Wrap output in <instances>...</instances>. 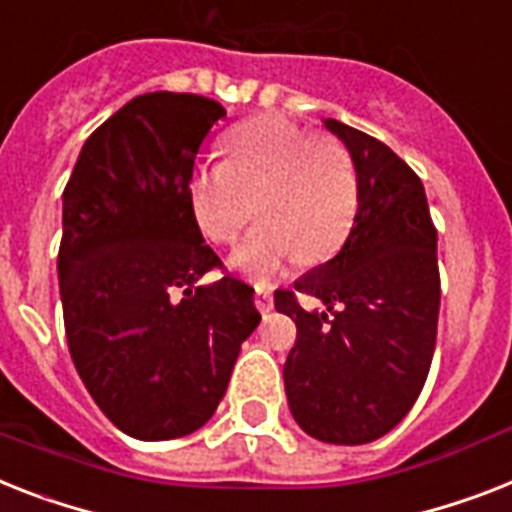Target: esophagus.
Returning <instances> with one entry per match:
<instances>
[{
  "label": "esophagus",
  "instance_id": "obj_1",
  "mask_svg": "<svg viewBox=\"0 0 512 512\" xmlns=\"http://www.w3.org/2000/svg\"><path fill=\"white\" fill-rule=\"evenodd\" d=\"M255 305H257V310H260V313H263V315H268L270 310H273V294H270V289H263V286H257Z\"/></svg>",
  "mask_w": 512,
  "mask_h": 512
}]
</instances>
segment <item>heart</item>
Returning a JSON list of instances; mask_svg holds the SVG:
<instances>
[{
  "mask_svg": "<svg viewBox=\"0 0 512 512\" xmlns=\"http://www.w3.org/2000/svg\"><path fill=\"white\" fill-rule=\"evenodd\" d=\"M226 160L199 162L189 178L202 234L228 244L252 215L255 228L231 252V268L270 284L297 257L326 263L342 249L360 202L350 149L284 115H257L223 139Z\"/></svg>",
  "mask_w": 512,
  "mask_h": 512,
  "instance_id": "obj_1",
  "label": "heart"
}]
</instances>
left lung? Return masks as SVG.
I'll return each mask as SVG.
<instances>
[{
	"label": "left lung",
	"mask_w": 512,
	"mask_h": 512,
	"mask_svg": "<svg viewBox=\"0 0 512 512\" xmlns=\"http://www.w3.org/2000/svg\"><path fill=\"white\" fill-rule=\"evenodd\" d=\"M357 170V215L342 252L278 289L297 323L284 384L294 421L328 444L373 442L410 413L436 347V228L421 178L384 141L323 120ZM321 298L323 311L298 299Z\"/></svg>",
	"instance_id": "8db88e82"
}]
</instances>
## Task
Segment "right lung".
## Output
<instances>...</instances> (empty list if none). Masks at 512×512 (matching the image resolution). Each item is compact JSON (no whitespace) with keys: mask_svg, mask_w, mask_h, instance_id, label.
<instances>
[{"mask_svg":"<svg viewBox=\"0 0 512 512\" xmlns=\"http://www.w3.org/2000/svg\"><path fill=\"white\" fill-rule=\"evenodd\" d=\"M220 102L152 91L86 139L62 191L65 336L83 386L123 434L205 426L260 323L255 289L223 268L191 213L194 157ZM210 269L224 276L198 286Z\"/></svg>","mask_w":512,"mask_h":512,"instance_id":"right-lung-1","label":"right lung"}]
</instances>
